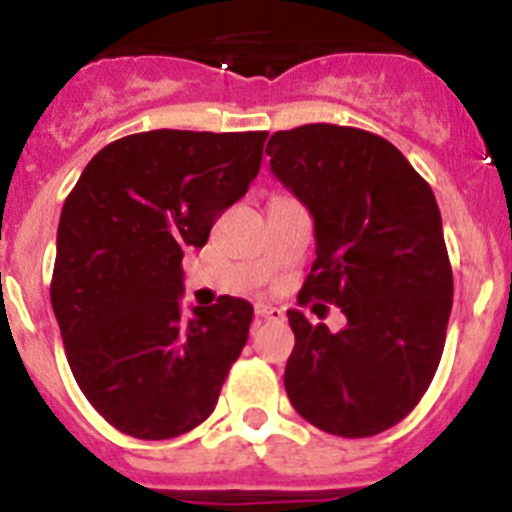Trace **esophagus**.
<instances>
[{"instance_id": "1", "label": "esophagus", "mask_w": 512, "mask_h": 512, "mask_svg": "<svg viewBox=\"0 0 512 512\" xmlns=\"http://www.w3.org/2000/svg\"><path fill=\"white\" fill-rule=\"evenodd\" d=\"M253 312H256V320H271V323L284 320V312L274 305H266V302H256Z\"/></svg>"}]
</instances>
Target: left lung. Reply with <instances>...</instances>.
Masks as SVG:
<instances>
[{
  "label": "left lung",
  "mask_w": 512,
  "mask_h": 512,
  "mask_svg": "<svg viewBox=\"0 0 512 512\" xmlns=\"http://www.w3.org/2000/svg\"><path fill=\"white\" fill-rule=\"evenodd\" d=\"M266 156L315 220L300 297L333 302L348 320L330 333L287 310V397L320 431L377 436L418 405L446 343L454 277L433 189L390 140L359 128L279 130Z\"/></svg>",
  "instance_id": "left-lung-1"
}]
</instances>
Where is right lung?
I'll return each instance as SVG.
<instances>
[{"label":"right lung","instance_id":"obj_1","mask_svg":"<svg viewBox=\"0 0 512 512\" xmlns=\"http://www.w3.org/2000/svg\"><path fill=\"white\" fill-rule=\"evenodd\" d=\"M266 133L151 130L104 146L63 202L51 305L76 384L117 431L164 441L215 410L253 307L182 312L184 248L256 179Z\"/></svg>","mask_w":512,"mask_h":512}]
</instances>
